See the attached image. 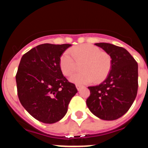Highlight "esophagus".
<instances>
[{"label": "esophagus", "instance_id": "obj_1", "mask_svg": "<svg viewBox=\"0 0 148 148\" xmlns=\"http://www.w3.org/2000/svg\"><path fill=\"white\" fill-rule=\"evenodd\" d=\"M82 87V86L79 85V84H76V88H77V90H80Z\"/></svg>", "mask_w": 148, "mask_h": 148}]
</instances>
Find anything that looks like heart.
<instances>
[{
  "mask_svg": "<svg viewBox=\"0 0 148 148\" xmlns=\"http://www.w3.org/2000/svg\"><path fill=\"white\" fill-rule=\"evenodd\" d=\"M70 53L75 59H73ZM82 64L83 72L70 77V81L75 84H87L95 81L100 82L109 75L112 59L109 54L92 44H84L64 52L59 58V67L63 75L70 76L77 70V64Z\"/></svg>",
  "mask_w": 148,
  "mask_h": 148,
  "instance_id": "1",
  "label": "heart"
}]
</instances>
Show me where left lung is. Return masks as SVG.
<instances>
[{"instance_id": "1", "label": "left lung", "mask_w": 148, "mask_h": 148, "mask_svg": "<svg viewBox=\"0 0 148 148\" xmlns=\"http://www.w3.org/2000/svg\"><path fill=\"white\" fill-rule=\"evenodd\" d=\"M110 55L112 67L100 84L88 87L87 105L98 118L118 119L130 109L138 90V64L127 50L108 43L95 44Z\"/></svg>"}]
</instances>
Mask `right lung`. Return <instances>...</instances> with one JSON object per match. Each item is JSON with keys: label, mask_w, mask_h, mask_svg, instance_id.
Segmentation results:
<instances>
[{"label": "right lung", "mask_w": 148, "mask_h": 148, "mask_svg": "<svg viewBox=\"0 0 148 148\" xmlns=\"http://www.w3.org/2000/svg\"><path fill=\"white\" fill-rule=\"evenodd\" d=\"M71 44H44L21 59L16 74L18 99L35 119L46 124L60 121L78 90L59 67V58Z\"/></svg>", "instance_id": "right-lung-1"}]
</instances>
